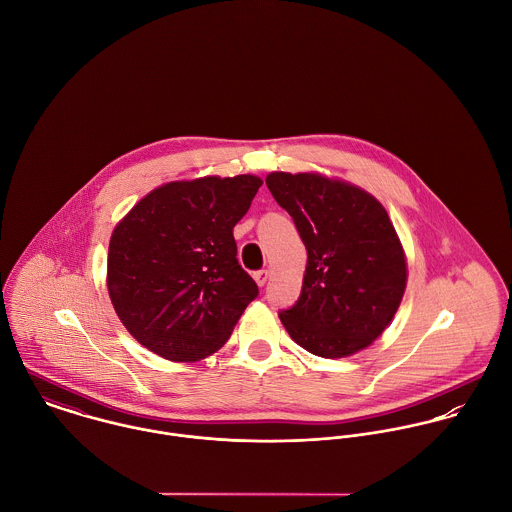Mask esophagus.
<instances>
[{
	"instance_id": "obj_1",
	"label": "esophagus",
	"mask_w": 512,
	"mask_h": 512,
	"mask_svg": "<svg viewBox=\"0 0 512 512\" xmlns=\"http://www.w3.org/2000/svg\"><path fill=\"white\" fill-rule=\"evenodd\" d=\"M268 278H270V272H268V270H258V272H254V280H256V284H258L260 288L266 286Z\"/></svg>"
}]
</instances>
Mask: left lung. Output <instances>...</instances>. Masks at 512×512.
Wrapping results in <instances>:
<instances>
[{
    "mask_svg": "<svg viewBox=\"0 0 512 512\" xmlns=\"http://www.w3.org/2000/svg\"><path fill=\"white\" fill-rule=\"evenodd\" d=\"M266 185L307 248L301 293L280 311L290 337L323 359L365 349L406 288V258L388 213L363 189L317 173L276 171Z\"/></svg>",
    "mask_w": 512,
    "mask_h": 512,
    "instance_id": "obj_1",
    "label": "left lung"
}]
</instances>
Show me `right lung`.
Here are the masks:
<instances>
[{"mask_svg":"<svg viewBox=\"0 0 512 512\" xmlns=\"http://www.w3.org/2000/svg\"><path fill=\"white\" fill-rule=\"evenodd\" d=\"M260 187L254 175L173 181L114 228L110 299L132 337L155 355L177 363L209 357L258 297L238 264L232 228Z\"/></svg>","mask_w":512,"mask_h":512,"instance_id":"obj_1","label":"right lung"}]
</instances>
